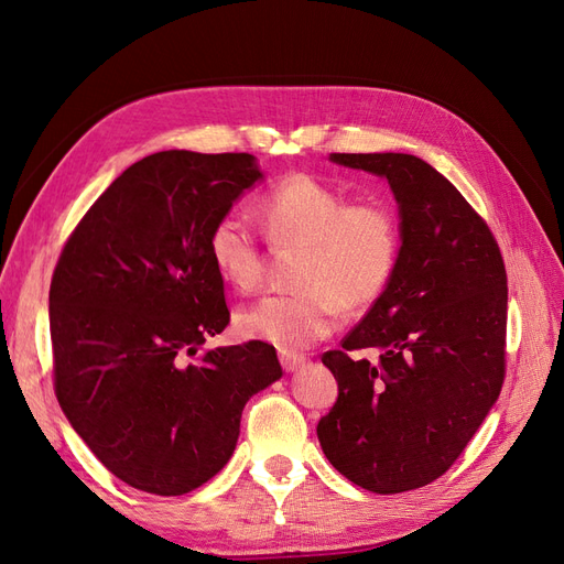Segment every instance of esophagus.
<instances>
[{"instance_id":"1","label":"esophagus","mask_w":564,"mask_h":564,"mask_svg":"<svg viewBox=\"0 0 564 564\" xmlns=\"http://www.w3.org/2000/svg\"><path fill=\"white\" fill-rule=\"evenodd\" d=\"M280 365L284 367V371H299L305 365V357L292 350H280Z\"/></svg>"}]
</instances>
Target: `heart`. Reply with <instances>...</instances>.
<instances>
[{
  "label": "heart",
  "instance_id": "heart-1",
  "mask_svg": "<svg viewBox=\"0 0 564 564\" xmlns=\"http://www.w3.org/2000/svg\"><path fill=\"white\" fill-rule=\"evenodd\" d=\"M272 242L305 247L296 292L268 294L235 315V329L278 348H305L327 338L344 308L377 303L400 263V220L381 202H357L308 174H289L259 199ZM207 253L218 278L249 292L261 280V249L247 220L228 212L209 230Z\"/></svg>",
  "mask_w": 564,
  "mask_h": 564
}]
</instances>
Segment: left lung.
Listing matches in <instances>:
<instances>
[{
	"label": "left lung",
	"instance_id": "8db88e82",
	"mask_svg": "<svg viewBox=\"0 0 564 564\" xmlns=\"http://www.w3.org/2000/svg\"><path fill=\"white\" fill-rule=\"evenodd\" d=\"M386 178L402 249L386 294L322 355L338 400L317 423L329 464L357 487L400 494L445 473L499 400L506 268L485 220L437 169L406 152H332ZM352 349L372 357L350 358Z\"/></svg>",
	"mask_w": 564,
	"mask_h": 564
}]
</instances>
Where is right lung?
Wrapping results in <instances>:
<instances>
[{
	"mask_svg": "<svg viewBox=\"0 0 564 564\" xmlns=\"http://www.w3.org/2000/svg\"><path fill=\"white\" fill-rule=\"evenodd\" d=\"M263 176L247 152H155L108 185L58 259V404L100 464L141 491L181 497L212 480L249 398L282 379L263 340L199 352L230 322L209 230Z\"/></svg>",
	"mask_w": 564,
	"mask_h": 564,
	"instance_id": "add662e5",
	"label": "right lung"
}]
</instances>
